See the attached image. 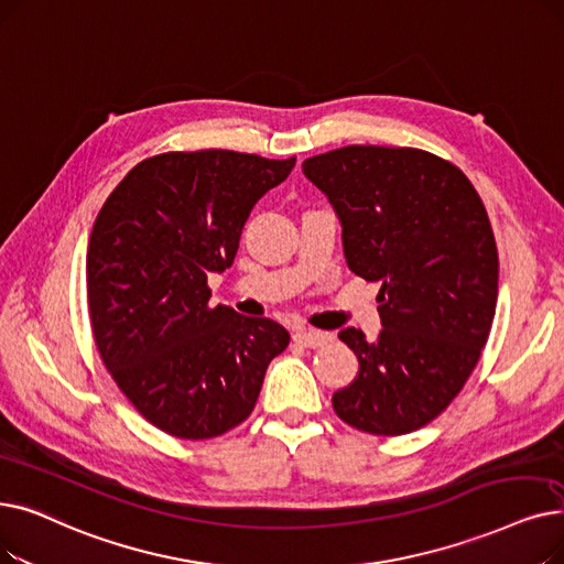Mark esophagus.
Instances as JSON below:
<instances>
[{"instance_id":"obj_1","label":"esophagus","mask_w":564,"mask_h":564,"mask_svg":"<svg viewBox=\"0 0 564 564\" xmlns=\"http://www.w3.org/2000/svg\"><path fill=\"white\" fill-rule=\"evenodd\" d=\"M332 338L334 336L329 332H321V329L302 327V329L295 332V340L302 343V346H306V348H321V346H325V343H329Z\"/></svg>"}]
</instances>
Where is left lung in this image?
Listing matches in <instances>:
<instances>
[{"label": "left lung", "mask_w": 564, "mask_h": 564, "mask_svg": "<svg viewBox=\"0 0 564 564\" xmlns=\"http://www.w3.org/2000/svg\"><path fill=\"white\" fill-rule=\"evenodd\" d=\"M302 170L338 216L350 272L382 283L378 338L338 332L359 371L332 405L364 433L417 431L463 389L494 325L498 249L484 203L456 165L412 147L350 144Z\"/></svg>", "instance_id": "left-lung-1"}]
</instances>
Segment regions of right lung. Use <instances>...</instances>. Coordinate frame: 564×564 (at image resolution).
I'll return each mask as SVG.
<instances>
[{
    "label": "right lung",
    "mask_w": 564,
    "mask_h": 564,
    "mask_svg": "<svg viewBox=\"0 0 564 564\" xmlns=\"http://www.w3.org/2000/svg\"><path fill=\"white\" fill-rule=\"evenodd\" d=\"M295 159L228 150L138 163L94 221L87 302L96 348L117 387L156 429L216 437L256 408L290 334L269 317L209 306V274L232 264L243 224Z\"/></svg>",
    "instance_id": "1"
}]
</instances>
